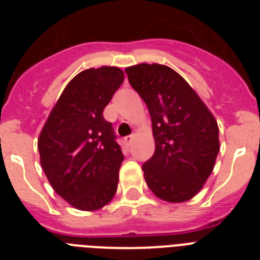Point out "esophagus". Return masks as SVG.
<instances>
[{"label": "esophagus", "mask_w": 260, "mask_h": 260, "mask_svg": "<svg viewBox=\"0 0 260 260\" xmlns=\"http://www.w3.org/2000/svg\"><path fill=\"white\" fill-rule=\"evenodd\" d=\"M134 138H135V135H127V137H125V139H123V141H125V143L126 144H132L133 143V141H134Z\"/></svg>", "instance_id": "esophagus-1"}]
</instances>
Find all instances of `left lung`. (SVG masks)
Here are the masks:
<instances>
[{
	"instance_id": "obj_1",
	"label": "left lung",
	"mask_w": 260,
	"mask_h": 260,
	"mask_svg": "<svg viewBox=\"0 0 260 260\" xmlns=\"http://www.w3.org/2000/svg\"><path fill=\"white\" fill-rule=\"evenodd\" d=\"M125 71L152 121L155 153L142 167L147 186L169 203L190 201L215 167L220 150L217 121L173 69L138 63Z\"/></svg>"
}]
</instances>
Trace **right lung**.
I'll list each match as a JSON object with an SVG mask.
<instances>
[{
	"mask_svg": "<svg viewBox=\"0 0 260 260\" xmlns=\"http://www.w3.org/2000/svg\"><path fill=\"white\" fill-rule=\"evenodd\" d=\"M123 78L116 66L80 71L62 91L39 135L40 164L50 186L77 210H100L117 191L123 155L103 112Z\"/></svg>",
	"mask_w": 260,
	"mask_h": 260,
	"instance_id": "1",
	"label": "right lung"
}]
</instances>
